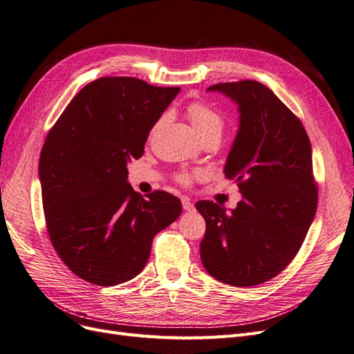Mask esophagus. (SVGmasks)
Instances as JSON below:
<instances>
[{
  "label": "esophagus",
  "instance_id": "34e87169",
  "mask_svg": "<svg viewBox=\"0 0 354 354\" xmlns=\"http://www.w3.org/2000/svg\"><path fill=\"white\" fill-rule=\"evenodd\" d=\"M181 203H183V208H185V211H194V209H195L194 203H192L190 198H187V196H183V198H181Z\"/></svg>",
  "mask_w": 354,
  "mask_h": 354
}]
</instances>
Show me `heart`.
I'll use <instances>...</instances> for the list:
<instances>
[{"label":"heart","instance_id":"obj_1","mask_svg":"<svg viewBox=\"0 0 354 354\" xmlns=\"http://www.w3.org/2000/svg\"><path fill=\"white\" fill-rule=\"evenodd\" d=\"M186 112L199 140L208 137H214L218 140L224 128V118L216 108L203 102H192L187 106ZM180 180L187 181L189 177L187 174H181Z\"/></svg>","mask_w":354,"mask_h":354}]
</instances>
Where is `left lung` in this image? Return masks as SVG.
Masks as SVG:
<instances>
[{
	"label": "left lung",
	"instance_id": "left-lung-1",
	"mask_svg": "<svg viewBox=\"0 0 354 354\" xmlns=\"http://www.w3.org/2000/svg\"><path fill=\"white\" fill-rule=\"evenodd\" d=\"M218 91L238 104L239 128L224 176L242 201L196 202L207 223L201 260L217 281L252 286L270 281L294 260L317 208L312 146L301 121L257 81L221 82Z\"/></svg>",
	"mask_w": 354,
	"mask_h": 354
}]
</instances>
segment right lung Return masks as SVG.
Segmentation results:
<instances>
[{"mask_svg": "<svg viewBox=\"0 0 354 354\" xmlns=\"http://www.w3.org/2000/svg\"><path fill=\"white\" fill-rule=\"evenodd\" d=\"M180 87L103 77L75 95L39 155L50 241L81 279L113 286L143 270L155 234L181 214L174 195L145 199L128 183L127 164L142 158L153 125Z\"/></svg>", "mask_w": 354, "mask_h": 354, "instance_id": "1", "label": "right lung"}]
</instances>
